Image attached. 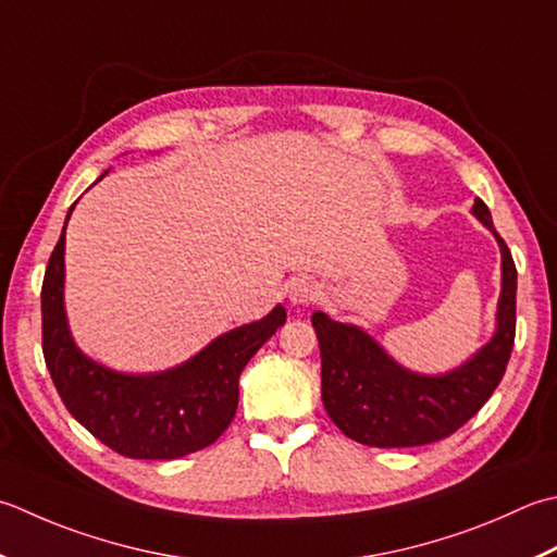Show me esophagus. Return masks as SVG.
I'll use <instances>...</instances> for the list:
<instances>
[{
	"label": "esophagus",
	"mask_w": 557,
	"mask_h": 557,
	"mask_svg": "<svg viewBox=\"0 0 557 557\" xmlns=\"http://www.w3.org/2000/svg\"><path fill=\"white\" fill-rule=\"evenodd\" d=\"M321 297V287L311 280H297L289 287V301L294 307H304V304H313Z\"/></svg>",
	"instance_id": "esophagus-1"
}]
</instances>
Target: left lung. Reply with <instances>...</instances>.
Segmentation results:
<instances>
[{"instance_id":"1","label":"left lung","mask_w":557,"mask_h":557,"mask_svg":"<svg viewBox=\"0 0 557 557\" xmlns=\"http://www.w3.org/2000/svg\"><path fill=\"white\" fill-rule=\"evenodd\" d=\"M473 214L503 250V292L493 341L459 369L440 376L416 374L357 325L337 323L323 311L311 315L321 347L323 406L350 440L381 449L440 442L463 428L503 381L517 333V268L481 198Z\"/></svg>"}]
</instances>
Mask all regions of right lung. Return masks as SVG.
<instances>
[{
	"instance_id": "1",
	"label": "right lung",
	"mask_w": 557,
	"mask_h": 557,
	"mask_svg": "<svg viewBox=\"0 0 557 557\" xmlns=\"http://www.w3.org/2000/svg\"><path fill=\"white\" fill-rule=\"evenodd\" d=\"M40 309L42 355L72 418L113 451L149 461L181 459L222 437L236 416L244 367L287 321L285 307L277 304L265 319L220 335L169 372H113L72 341L64 313V228L42 277Z\"/></svg>"
}]
</instances>
